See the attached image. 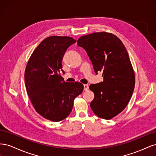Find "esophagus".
<instances>
[{"instance_id": "obj_1", "label": "esophagus", "mask_w": 156, "mask_h": 156, "mask_svg": "<svg viewBox=\"0 0 156 156\" xmlns=\"http://www.w3.org/2000/svg\"><path fill=\"white\" fill-rule=\"evenodd\" d=\"M88 85H87V84H84V91H87L88 90Z\"/></svg>"}]
</instances>
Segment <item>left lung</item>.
I'll return each instance as SVG.
<instances>
[{
  "label": "left lung",
  "mask_w": 156,
  "mask_h": 156,
  "mask_svg": "<svg viewBox=\"0 0 156 156\" xmlns=\"http://www.w3.org/2000/svg\"><path fill=\"white\" fill-rule=\"evenodd\" d=\"M77 45L86 51L95 73L103 72V81L89 87L94 93L92 110L101 119H111L126 108L134 90L135 73L127 51L119 37L105 32L83 36Z\"/></svg>",
  "instance_id": "8db88e82"
}]
</instances>
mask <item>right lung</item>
Returning <instances> with one entry per match:
<instances>
[{"mask_svg":"<svg viewBox=\"0 0 156 156\" xmlns=\"http://www.w3.org/2000/svg\"><path fill=\"white\" fill-rule=\"evenodd\" d=\"M76 40L72 37L52 36L42 41L33 52L25 72L27 92L37 113L59 122L72 112L74 99L81 94V83H68L58 74L63 56Z\"/></svg>","mask_w":156,"mask_h":156,"instance_id":"right-lung-1","label":"right lung"}]
</instances>
